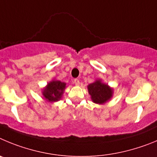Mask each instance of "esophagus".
<instances>
[{
    "label": "esophagus",
    "instance_id": "1",
    "mask_svg": "<svg viewBox=\"0 0 157 157\" xmlns=\"http://www.w3.org/2000/svg\"><path fill=\"white\" fill-rule=\"evenodd\" d=\"M74 84L77 86H78L79 84H80V80H79L78 79H75V80H74Z\"/></svg>",
    "mask_w": 157,
    "mask_h": 157
}]
</instances>
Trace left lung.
I'll return each mask as SVG.
<instances>
[{
	"label": "left lung",
	"mask_w": 157,
	"mask_h": 157,
	"mask_svg": "<svg viewBox=\"0 0 157 157\" xmlns=\"http://www.w3.org/2000/svg\"><path fill=\"white\" fill-rule=\"evenodd\" d=\"M89 94L93 102L97 104H104L111 99L113 90L108 84L101 82V80H96L94 83L87 86Z\"/></svg>",
	"instance_id": "1"
}]
</instances>
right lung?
Wrapping results in <instances>:
<instances>
[{
  "instance_id": "add662e5",
  "label": "right lung",
  "mask_w": 157,
  "mask_h": 157,
  "mask_svg": "<svg viewBox=\"0 0 157 157\" xmlns=\"http://www.w3.org/2000/svg\"><path fill=\"white\" fill-rule=\"evenodd\" d=\"M66 87V84L64 82L53 80L43 89L42 94L44 98L50 102L57 101L61 99Z\"/></svg>"
}]
</instances>
